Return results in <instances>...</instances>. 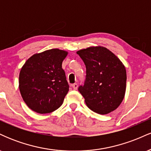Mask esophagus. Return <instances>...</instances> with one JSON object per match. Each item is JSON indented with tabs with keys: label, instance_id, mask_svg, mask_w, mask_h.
<instances>
[{
	"label": "esophagus",
	"instance_id": "34e87169",
	"mask_svg": "<svg viewBox=\"0 0 151 151\" xmlns=\"http://www.w3.org/2000/svg\"><path fill=\"white\" fill-rule=\"evenodd\" d=\"M72 87L73 88V89H74V90H77V87H78V84H76V83H74V84H72Z\"/></svg>",
	"mask_w": 151,
	"mask_h": 151
}]
</instances>
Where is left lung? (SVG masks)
Wrapping results in <instances>:
<instances>
[{"instance_id":"1","label":"left lung","mask_w":151,"mask_h":151,"mask_svg":"<svg viewBox=\"0 0 151 151\" xmlns=\"http://www.w3.org/2000/svg\"><path fill=\"white\" fill-rule=\"evenodd\" d=\"M86 66L84 85L78 88L86 106L104 115L116 109L124 99L126 71L121 60L104 47H90L77 52Z\"/></svg>"}]
</instances>
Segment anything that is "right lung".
Returning a JSON list of instances; mask_svg holds the SVG:
<instances>
[{"label":"right lung","instance_id":"obj_1","mask_svg":"<svg viewBox=\"0 0 151 151\" xmlns=\"http://www.w3.org/2000/svg\"><path fill=\"white\" fill-rule=\"evenodd\" d=\"M67 52L52 49L35 54L22 66L19 89L24 101L39 114H49L61 106L69 91L62 64Z\"/></svg>","mask_w":151,"mask_h":151}]
</instances>
